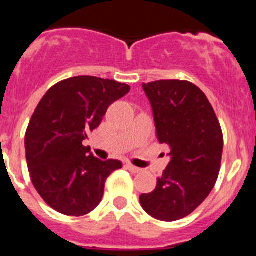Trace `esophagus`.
<instances>
[{"mask_svg": "<svg viewBox=\"0 0 256 256\" xmlns=\"http://www.w3.org/2000/svg\"><path fill=\"white\" fill-rule=\"evenodd\" d=\"M126 168H128V170L132 172V173H140V172H142L141 168H138V166H134L133 164H126Z\"/></svg>", "mask_w": 256, "mask_h": 256, "instance_id": "esophagus-1", "label": "esophagus"}]
</instances>
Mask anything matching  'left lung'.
Masks as SVG:
<instances>
[{"mask_svg": "<svg viewBox=\"0 0 256 256\" xmlns=\"http://www.w3.org/2000/svg\"><path fill=\"white\" fill-rule=\"evenodd\" d=\"M160 144L170 148L168 166L156 188L140 202L152 218L174 222L190 216L209 196L220 170L223 132L216 112L188 80L144 83Z\"/></svg>", "mask_w": 256, "mask_h": 256, "instance_id": "left-lung-1", "label": "left lung"}]
</instances>
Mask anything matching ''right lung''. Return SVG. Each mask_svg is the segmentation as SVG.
<instances>
[{
    "instance_id": "obj_1",
    "label": "right lung",
    "mask_w": 256,
    "mask_h": 256,
    "mask_svg": "<svg viewBox=\"0 0 256 256\" xmlns=\"http://www.w3.org/2000/svg\"><path fill=\"white\" fill-rule=\"evenodd\" d=\"M130 90L126 83L80 76L56 83L42 97L26 132V164L33 186L54 210L82 216L101 202L106 180L122 162H101L83 141Z\"/></svg>"
}]
</instances>
